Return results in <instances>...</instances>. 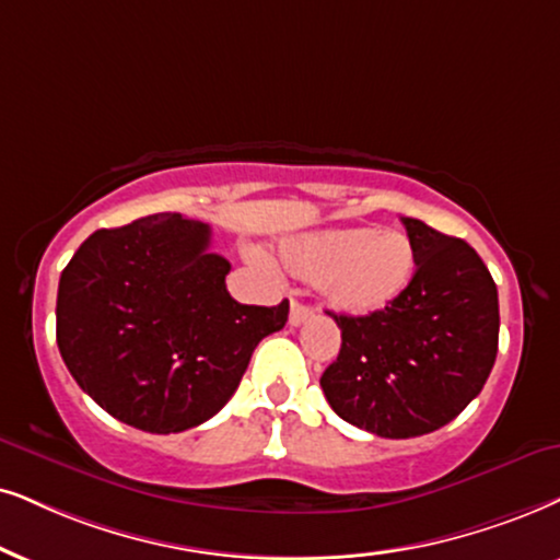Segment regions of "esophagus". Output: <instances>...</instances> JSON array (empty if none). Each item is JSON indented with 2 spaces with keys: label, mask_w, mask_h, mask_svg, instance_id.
<instances>
[{
  "label": "esophagus",
  "mask_w": 560,
  "mask_h": 560,
  "mask_svg": "<svg viewBox=\"0 0 560 560\" xmlns=\"http://www.w3.org/2000/svg\"><path fill=\"white\" fill-rule=\"evenodd\" d=\"M310 317H313V310H310L307 304L292 300V310H289V325H294V328H296V325L310 320Z\"/></svg>",
  "instance_id": "34e87169"
}]
</instances>
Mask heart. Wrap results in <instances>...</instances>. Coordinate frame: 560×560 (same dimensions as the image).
Segmentation results:
<instances>
[{
  "label": "heart",
  "instance_id": "1",
  "mask_svg": "<svg viewBox=\"0 0 560 560\" xmlns=\"http://www.w3.org/2000/svg\"><path fill=\"white\" fill-rule=\"evenodd\" d=\"M281 258L294 276L317 281L325 302L346 315L387 307L416 273V247L398 230L332 228L281 243Z\"/></svg>",
  "mask_w": 560,
  "mask_h": 560
}]
</instances>
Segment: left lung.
<instances>
[{
  "label": "left lung",
  "instance_id": "left-lung-1",
  "mask_svg": "<svg viewBox=\"0 0 560 560\" xmlns=\"http://www.w3.org/2000/svg\"><path fill=\"white\" fill-rule=\"evenodd\" d=\"M416 273L385 310L332 315L341 351L323 372L330 408L385 439L442 429L483 390L499 349V292L459 237L402 217Z\"/></svg>",
  "mask_w": 560,
  "mask_h": 560
}]
</instances>
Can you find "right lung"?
<instances>
[{
  "mask_svg": "<svg viewBox=\"0 0 560 560\" xmlns=\"http://www.w3.org/2000/svg\"><path fill=\"white\" fill-rule=\"evenodd\" d=\"M209 224L152 214L84 240L59 279L56 343L77 385L113 419L150 434L209 421L289 302L240 304L209 250Z\"/></svg>",
  "mask_w": 560,
  "mask_h": 560,
  "instance_id": "1",
  "label": "right lung"
}]
</instances>
